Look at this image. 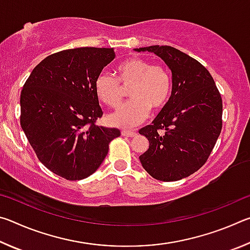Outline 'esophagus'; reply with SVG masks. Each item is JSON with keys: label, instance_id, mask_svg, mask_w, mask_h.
Returning <instances> with one entry per match:
<instances>
[{"label": "esophagus", "instance_id": "34e87169", "mask_svg": "<svg viewBox=\"0 0 250 250\" xmlns=\"http://www.w3.org/2000/svg\"><path fill=\"white\" fill-rule=\"evenodd\" d=\"M121 134L124 135V137H129V138H132V137H135L137 135V132H134V131H126V130H124L121 132Z\"/></svg>", "mask_w": 250, "mask_h": 250}]
</instances>
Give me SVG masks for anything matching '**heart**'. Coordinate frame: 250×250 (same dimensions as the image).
Listing matches in <instances>:
<instances>
[{
    "label": "heart",
    "instance_id": "b5f03b06",
    "mask_svg": "<svg viewBox=\"0 0 250 250\" xmlns=\"http://www.w3.org/2000/svg\"><path fill=\"white\" fill-rule=\"evenodd\" d=\"M124 88H131L132 99L108 115L109 125L130 129L142 124L150 115V109L160 111L166 107L171 96V76L162 65H152L141 57H131L118 67V78L103 73L96 80L99 99L116 108L124 99Z\"/></svg>",
    "mask_w": 250,
    "mask_h": 250
}]
</instances>
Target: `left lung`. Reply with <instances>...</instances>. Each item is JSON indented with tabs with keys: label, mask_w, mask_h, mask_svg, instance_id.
Returning <instances> with one entry per match:
<instances>
[{
	"label": "left lung",
	"mask_w": 250,
	"mask_h": 250,
	"mask_svg": "<svg viewBox=\"0 0 250 250\" xmlns=\"http://www.w3.org/2000/svg\"><path fill=\"white\" fill-rule=\"evenodd\" d=\"M159 56L172 71V94L155 119L139 130L149 149L139 156L154 179L179 181L201 168L222 131L223 101L201 62L171 46L134 48Z\"/></svg>",
	"instance_id": "obj_1"
}]
</instances>
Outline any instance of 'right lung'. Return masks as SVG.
I'll return each mask as SVG.
<instances>
[{
  "label": "right lung",
  "mask_w": 250,
  "mask_h": 250,
  "mask_svg": "<svg viewBox=\"0 0 250 250\" xmlns=\"http://www.w3.org/2000/svg\"><path fill=\"white\" fill-rule=\"evenodd\" d=\"M113 58L112 48L62 50L43 59L23 86L21 126L41 162L66 180L95 173L120 135L95 124L103 116L96 80Z\"/></svg>",
  "instance_id": "right-lung-1"
}]
</instances>
